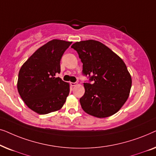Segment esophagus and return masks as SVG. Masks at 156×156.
Returning <instances> with one entry per match:
<instances>
[{
	"label": "esophagus",
	"instance_id": "1",
	"mask_svg": "<svg viewBox=\"0 0 156 156\" xmlns=\"http://www.w3.org/2000/svg\"><path fill=\"white\" fill-rule=\"evenodd\" d=\"M70 84H71L72 87L76 86V83L75 82H70Z\"/></svg>",
	"mask_w": 156,
	"mask_h": 156
}]
</instances>
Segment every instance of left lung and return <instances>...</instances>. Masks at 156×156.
<instances>
[{
    "instance_id": "8db88e82",
    "label": "left lung",
    "mask_w": 156,
    "mask_h": 156,
    "mask_svg": "<svg viewBox=\"0 0 156 156\" xmlns=\"http://www.w3.org/2000/svg\"><path fill=\"white\" fill-rule=\"evenodd\" d=\"M72 48L83 63L82 72L92 84L84 83L85 93L80 101L87 114L106 118L118 112L126 101L132 80L126 65L116 53L97 40L76 42Z\"/></svg>"
}]
</instances>
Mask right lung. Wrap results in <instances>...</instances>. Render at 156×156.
Wrapping results in <instances>:
<instances>
[{
  "instance_id": "1",
  "label": "right lung",
  "mask_w": 156,
  "mask_h": 156,
  "mask_svg": "<svg viewBox=\"0 0 156 156\" xmlns=\"http://www.w3.org/2000/svg\"><path fill=\"white\" fill-rule=\"evenodd\" d=\"M72 42L55 39L37 49L23 64L17 87L20 97L33 112L47 114L62 107L69 93V84L55 77L60 60Z\"/></svg>"
}]
</instances>
